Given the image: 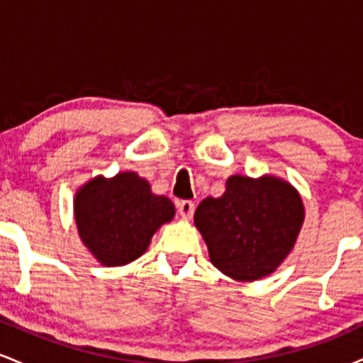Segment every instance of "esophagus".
I'll return each mask as SVG.
<instances>
[{"label": "esophagus", "mask_w": 363, "mask_h": 363, "mask_svg": "<svg viewBox=\"0 0 363 363\" xmlns=\"http://www.w3.org/2000/svg\"><path fill=\"white\" fill-rule=\"evenodd\" d=\"M179 213L184 220H191L193 218V213H194V203L193 201H179Z\"/></svg>", "instance_id": "34e87169"}]
</instances>
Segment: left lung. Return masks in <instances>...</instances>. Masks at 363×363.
Wrapping results in <instances>:
<instances>
[{"label": "left lung", "instance_id": "obj_1", "mask_svg": "<svg viewBox=\"0 0 363 363\" xmlns=\"http://www.w3.org/2000/svg\"><path fill=\"white\" fill-rule=\"evenodd\" d=\"M306 218L302 196L277 176H230L220 198L194 213L211 264L235 281L269 277L294 251Z\"/></svg>", "mask_w": 363, "mask_h": 363}]
</instances>
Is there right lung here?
Listing matches in <instances>:
<instances>
[{"label":"right lung","instance_id":"1","mask_svg":"<svg viewBox=\"0 0 363 363\" xmlns=\"http://www.w3.org/2000/svg\"><path fill=\"white\" fill-rule=\"evenodd\" d=\"M73 213L83 245L101 264L114 268L145 254L153 234L172 222L176 206L153 193L147 179L126 170L78 187Z\"/></svg>","mask_w":363,"mask_h":363}]
</instances>
